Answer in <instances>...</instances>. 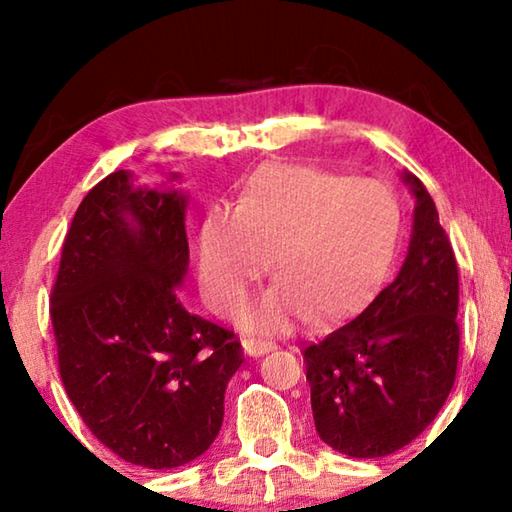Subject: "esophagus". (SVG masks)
Returning <instances> with one entry per match:
<instances>
[{"mask_svg":"<svg viewBox=\"0 0 512 512\" xmlns=\"http://www.w3.org/2000/svg\"><path fill=\"white\" fill-rule=\"evenodd\" d=\"M241 345H244V352L248 354V357H264V354L275 350V343L255 341V339H246Z\"/></svg>","mask_w":512,"mask_h":512,"instance_id":"34e87169","label":"esophagus"}]
</instances>
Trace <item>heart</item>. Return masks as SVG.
I'll return each instance as SVG.
<instances>
[{
	"label": "heart",
	"mask_w": 512,
	"mask_h": 512,
	"mask_svg": "<svg viewBox=\"0 0 512 512\" xmlns=\"http://www.w3.org/2000/svg\"><path fill=\"white\" fill-rule=\"evenodd\" d=\"M400 212L375 180L271 164L248 180L237 210L210 212L198 273L214 305L237 307L264 275L275 287L241 311L253 332H284L311 314L329 325L357 311L391 262Z\"/></svg>",
	"instance_id": "b5f03b06"
}]
</instances>
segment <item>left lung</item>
Segmentation results:
<instances>
[{
    "label": "left lung",
    "mask_w": 512,
    "mask_h": 512,
    "mask_svg": "<svg viewBox=\"0 0 512 512\" xmlns=\"http://www.w3.org/2000/svg\"><path fill=\"white\" fill-rule=\"evenodd\" d=\"M409 253L361 314L305 350L323 443L352 458L409 445L443 409L458 363V268L438 210L411 171Z\"/></svg>",
    "instance_id": "1"
}]
</instances>
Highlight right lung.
Segmentation results:
<instances>
[{
	"mask_svg": "<svg viewBox=\"0 0 512 512\" xmlns=\"http://www.w3.org/2000/svg\"><path fill=\"white\" fill-rule=\"evenodd\" d=\"M176 180L135 187L121 169L94 185L69 225L51 293L69 400L103 445L149 470L210 449L244 361L235 334L178 300L189 196Z\"/></svg>",
	"mask_w": 512,
	"mask_h": 512,
	"instance_id": "obj_1",
	"label": "right lung"
}]
</instances>
